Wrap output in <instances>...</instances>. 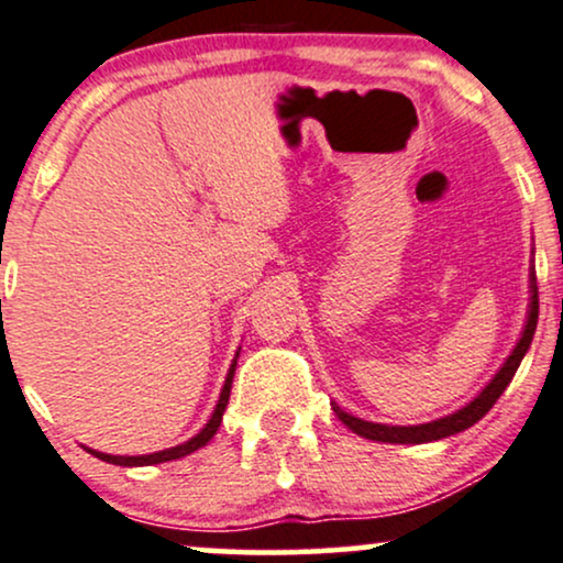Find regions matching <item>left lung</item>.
Returning a JSON list of instances; mask_svg holds the SVG:
<instances>
[{"label":"left lung","instance_id":"left-lung-1","mask_svg":"<svg viewBox=\"0 0 563 563\" xmlns=\"http://www.w3.org/2000/svg\"><path fill=\"white\" fill-rule=\"evenodd\" d=\"M530 310H527V323H525V331L522 336H519V342L515 350H511V355L506 357V363L501 365V371L496 373L494 380H490L488 386L483 388L477 397L470 401L467 407L456 409L454 415H446V418L441 420H433V422H422V426H380V422H367V420H360L355 415L344 412L342 407L334 405V412L336 418L344 422L346 428L352 430V433L363 435V439H371V441H380V443H428V441H439V439H446V435H454V433H462V430H467L470 426H475L477 420L485 418V412H488L490 407L496 405L498 397L504 394V388L511 384V378H515L519 363H522L525 352L530 350V342L532 336H536V325H538V284H536V274H530Z\"/></svg>","mask_w":563,"mask_h":563}]
</instances>
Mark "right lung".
<instances>
[{
    "instance_id": "add662e5",
    "label": "right lung",
    "mask_w": 563,
    "mask_h": 563,
    "mask_svg": "<svg viewBox=\"0 0 563 563\" xmlns=\"http://www.w3.org/2000/svg\"><path fill=\"white\" fill-rule=\"evenodd\" d=\"M234 365H238V357H234L232 367H229L227 380H224V388H221L219 405H217V409H213L211 420H208L206 428H200V433L192 435L190 441L179 443V446L156 451V454H143V456H112V454H103V451H93V449H88V451H90V454H93V456H99L101 462L120 464V467H145V464H162V462L179 460V456H187V454H192V451H198L200 446H206V443L211 441L213 435H217V430H219V426H221V418H224V409H227V405H229V391H232Z\"/></svg>"
}]
</instances>
